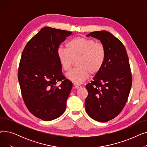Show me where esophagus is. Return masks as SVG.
<instances>
[{
  "label": "esophagus",
  "instance_id": "obj_1",
  "mask_svg": "<svg viewBox=\"0 0 147 147\" xmlns=\"http://www.w3.org/2000/svg\"><path fill=\"white\" fill-rule=\"evenodd\" d=\"M74 88L76 89H79L81 87V86L79 85V84H74Z\"/></svg>",
  "mask_w": 147,
  "mask_h": 147
}]
</instances>
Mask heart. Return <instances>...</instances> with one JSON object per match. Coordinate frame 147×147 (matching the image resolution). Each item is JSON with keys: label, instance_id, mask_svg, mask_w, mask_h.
<instances>
[{"label": "heart", "instance_id": "heart-1", "mask_svg": "<svg viewBox=\"0 0 147 147\" xmlns=\"http://www.w3.org/2000/svg\"><path fill=\"white\" fill-rule=\"evenodd\" d=\"M66 48L58 49V59L65 71L70 69L77 59L78 67L66 75L68 79L76 84H81L85 81L90 73L95 74L98 73L105 62L106 52L104 45L96 43L91 38L74 37L67 43Z\"/></svg>", "mask_w": 147, "mask_h": 147}]
</instances>
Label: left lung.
<instances>
[{
    "instance_id": "left-lung-1",
    "label": "left lung",
    "mask_w": 147,
    "mask_h": 147,
    "mask_svg": "<svg viewBox=\"0 0 147 147\" xmlns=\"http://www.w3.org/2000/svg\"><path fill=\"white\" fill-rule=\"evenodd\" d=\"M86 36L101 41L106 57L94 80L86 85L85 109L92 119L107 122L117 116L127 102L132 83L129 58L124 45L111 33L98 31Z\"/></svg>"
}]
</instances>
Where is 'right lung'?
<instances>
[{
  "label": "right lung",
  "mask_w": 147,
  "mask_h": 147,
  "mask_svg": "<svg viewBox=\"0 0 147 147\" xmlns=\"http://www.w3.org/2000/svg\"><path fill=\"white\" fill-rule=\"evenodd\" d=\"M71 32L45 27L33 37L22 53L18 79L30 112L44 121L58 118L66 109L73 84L65 79L57 50ZM61 81L59 86L56 84Z\"/></svg>",
  "instance_id": "add662e5"
}]
</instances>
